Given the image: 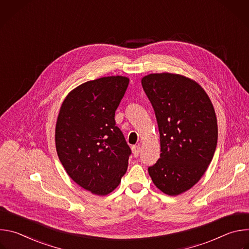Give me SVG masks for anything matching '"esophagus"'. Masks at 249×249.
Wrapping results in <instances>:
<instances>
[{"instance_id": "34e87169", "label": "esophagus", "mask_w": 249, "mask_h": 249, "mask_svg": "<svg viewBox=\"0 0 249 249\" xmlns=\"http://www.w3.org/2000/svg\"><path fill=\"white\" fill-rule=\"evenodd\" d=\"M132 152H133V155H134V157H135V158L139 157L140 152H141V148H140V146H133V147H132Z\"/></svg>"}]
</instances>
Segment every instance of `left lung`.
Wrapping results in <instances>:
<instances>
[{"instance_id":"left-lung-1","label":"left lung","mask_w":249,"mask_h":249,"mask_svg":"<svg viewBox=\"0 0 249 249\" xmlns=\"http://www.w3.org/2000/svg\"><path fill=\"white\" fill-rule=\"evenodd\" d=\"M142 86L155 110L160 139V156L149 174L160 191L179 195L200 180L214 157V106L198 83L181 75L150 74Z\"/></svg>"}]
</instances>
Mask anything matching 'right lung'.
Wrapping results in <instances>:
<instances>
[{
	"mask_svg": "<svg viewBox=\"0 0 249 249\" xmlns=\"http://www.w3.org/2000/svg\"><path fill=\"white\" fill-rule=\"evenodd\" d=\"M128 85L122 76L89 81L66 96L59 111V160L71 178L95 195L112 192L128 167L131 150L114 119Z\"/></svg>",
	"mask_w": 249,
	"mask_h": 249,
	"instance_id": "1",
	"label": "right lung"
}]
</instances>
